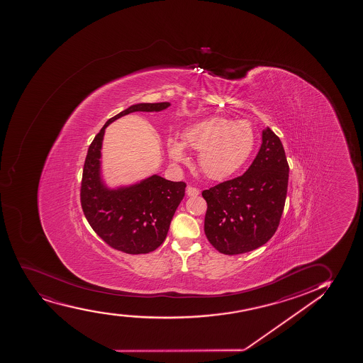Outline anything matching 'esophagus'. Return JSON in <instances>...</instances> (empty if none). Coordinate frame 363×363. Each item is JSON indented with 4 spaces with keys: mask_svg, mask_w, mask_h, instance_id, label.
<instances>
[{
    "mask_svg": "<svg viewBox=\"0 0 363 363\" xmlns=\"http://www.w3.org/2000/svg\"><path fill=\"white\" fill-rule=\"evenodd\" d=\"M200 194V190L196 188H194V186H188L186 188V195L188 196H197Z\"/></svg>",
    "mask_w": 363,
    "mask_h": 363,
    "instance_id": "obj_1",
    "label": "esophagus"
}]
</instances>
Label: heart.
Here are the masks:
<instances>
[{"instance_id": "1", "label": "heart", "mask_w": 363, "mask_h": 363, "mask_svg": "<svg viewBox=\"0 0 363 363\" xmlns=\"http://www.w3.org/2000/svg\"><path fill=\"white\" fill-rule=\"evenodd\" d=\"M183 143L167 140V150L174 161L185 159L184 146L199 152V166L211 179H223L238 172L255 147V132L246 120L209 117L189 125L182 134Z\"/></svg>"}]
</instances>
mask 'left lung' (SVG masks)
<instances>
[{
	"mask_svg": "<svg viewBox=\"0 0 363 363\" xmlns=\"http://www.w3.org/2000/svg\"><path fill=\"white\" fill-rule=\"evenodd\" d=\"M289 166L284 145L270 128L246 173L203 190L204 233L223 255L257 250L279 228L287 196Z\"/></svg>",
	"mask_w": 363,
	"mask_h": 363,
	"instance_id": "obj_1",
	"label": "left lung"
}]
</instances>
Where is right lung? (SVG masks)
Returning <instances> with one entry per match:
<instances>
[{"instance_id":"obj_1","label":"right lung","mask_w":363,"mask_h":363,"mask_svg":"<svg viewBox=\"0 0 363 363\" xmlns=\"http://www.w3.org/2000/svg\"><path fill=\"white\" fill-rule=\"evenodd\" d=\"M169 103L132 105L103 125L88 147L81 182L84 217L103 241L127 255H146L162 245L186 184L152 175L139 184L110 190L100 179V156L105 128L134 111H161Z\"/></svg>"}]
</instances>
